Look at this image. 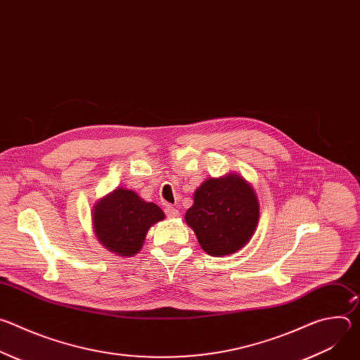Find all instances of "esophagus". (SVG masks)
Here are the masks:
<instances>
[{
  "instance_id": "obj_1",
  "label": "esophagus",
  "mask_w": 360,
  "mask_h": 360,
  "mask_svg": "<svg viewBox=\"0 0 360 360\" xmlns=\"http://www.w3.org/2000/svg\"><path fill=\"white\" fill-rule=\"evenodd\" d=\"M165 214L168 218H176L179 215L178 210L175 207H171V205H168V207L165 208Z\"/></svg>"
}]
</instances>
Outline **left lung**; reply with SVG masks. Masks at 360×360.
<instances>
[{
	"label": "left lung",
	"instance_id": "obj_1",
	"mask_svg": "<svg viewBox=\"0 0 360 360\" xmlns=\"http://www.w3.org/2000/svg\"><path fill=\"white\" fill-rule=\"evenodd\" d=\"M258 219V198L236 174L205 181L185 214V222L193 229L200 248L212 256L231 255L245 246Z\"/></svg>",
	"mask_w": 360,
	"mask_h": 360
}]
</instances>
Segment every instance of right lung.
I'll list each match as a JSON object with an SVG mask.
<instances>
[{
    "mask_svg": "<svg viewBox=\"0 0 360 360\" xmlns=\"http://www.w3.org/2000/svg\"><path fill=\"white\" fill-rule=\"evenodd\" d=\"M165 218L158 205L118 188L92 210L94 232L101 245L120 256H132L143 245L148 229Z\"/></svg>",
    "mask_w": 360,
    "mask_h": 360,
    "instance_id": "add662e5",
    "label": "right lung"
}]
</instances>
